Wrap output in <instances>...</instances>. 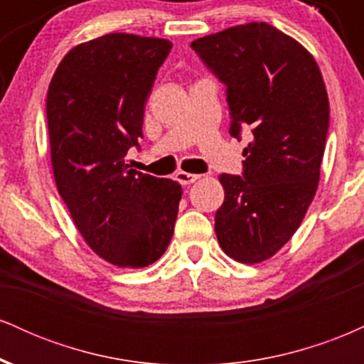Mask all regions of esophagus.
<instances>
[{
	"label": "esophagus",
	"instance_id": "esophagus-1",
	"mask_svg": "<svg viewBox=\"0 0 364 364\" xmlns=\"http://www.w3.org/2000/svg\"><path fill=\"white\" fill-rule=\"evenodd\" d=\"M176 179L181 185H191V183H195L196 179H200V174H191V173H185V171H179L176 173Z\"/></svg>",
	"mask_w": 364,
	"mask_h": 364
}]
</instances>
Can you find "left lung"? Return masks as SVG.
Wrapping results in <instances>:
<instances>
[{
    "label": "left lung",
    "mask_w": 364,
    "mask_h": 364,
    "mask_svg": "<svg viewBox=\"0 0 364 364\" xmlns=\"http://www.w3.org/2000/svg\"><path fill=\"white\" fill-rule=\"evenodd\" d=\"M191 49L228 87L231 135H253L243 176H219L217 241L240 263L269 260L298 231L318 188L330 111L320 68L265 22L200 37Z\"/></svg>",
    "instance_id": "left-lung-1"
}]
</instances>
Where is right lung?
Instances as JSON below:
<instances>
[{"label":"right lung","mask_w":364,"mask_h":364,"mask_svg":"<svg viewBox=\"0 0 364 364\" xmlns=\"http://www.w3.org/2000/svg\"><path fill=\"white\" fill-rule=\"evenodd\" d=\"M168 39L106 34L70 49L48 90L49 147L58 193L85 243L121 269L164 255L183 190L178 181L129 169L144 136V109Z\"/></svg>","instance_id":"right-lung-1"}]
</instances>
